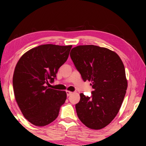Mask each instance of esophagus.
<instances>
[{"mask_svg": "<svg viewBox=\"0 0 146 146\" xmlns=\"http://www.w3.org/2000/svg\"><path fill=\"white\" fill-rule=\"evenodd\" d=\"M72 94V92L68 91V90H66V95H67V96H69L71 95Z\"/></svg>", "mask_w": 146, "mask_h": 146, "instance_id": "34e87169", "label": "esophagus"}]
</instances>
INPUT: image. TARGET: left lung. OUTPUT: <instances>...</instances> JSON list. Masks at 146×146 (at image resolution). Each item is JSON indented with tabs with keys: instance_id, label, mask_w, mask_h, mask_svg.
Instances as JSON below:
<instances>
[{
	"instance_id": "8db88e82",
	"label": "left lung",
	"mask_w": 146,
	"mask_h": 146,
	"mask_svg": "<svg viewBox=\"0 0 146 146\" xmlns=\"http://www.w3.org/2000/svg\"><path fill=\"white\" fill-rule=\"evenodd\" d=\"M70 58L83 80L91 82V97L80 94L76 104L80 120L90 129H100L114 119L126 93L125 68L115 52L94 45L71 50Z\"/></svg>"
}]
</instances>
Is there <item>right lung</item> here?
Returning a JSON list of instances; mask_svg holds the SVG:
<instances>
[{
  "label": "right lung",
  "mask_w": 146,
  "mask_h": 146,
  "mask_svg": "<svg viewBox=\"0 0 146 146\" xmlns=\"http://www.w3.org/2000/svg\"><path fill=\"white\" fill-rule=\"evenodd\" d=\"M72 46L40 45L18 61L13 79L15 99L24 116L33 125L44 126L52 122L66 100L65 91L48 88L46 84L54 81Z\"/></svg>",
  "instance_id": "add662e5"
}]
</instances>
